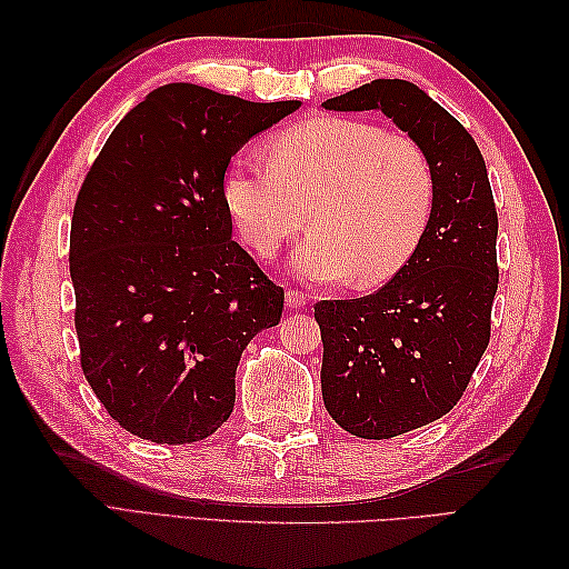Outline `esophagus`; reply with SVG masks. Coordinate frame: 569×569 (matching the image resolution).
<instances>
[{
    "label": "esophagus",
    "instance_id": "1",
    "mask_svg": "<svg viewBox=\"0 0 569 569\" xmlns=\"http://www.w3.org/2000/svg\"><path fill=\"white\" fill-rule=\"evenodd\" d=\"M310 300H312V296L300 293V291H296V288H291V291L286 293V306H288V308H296V310L306 308V306L310 303Z\"/></svg>",
    "mask_w": 569,
    "mask_h": 569
}]
</instances>
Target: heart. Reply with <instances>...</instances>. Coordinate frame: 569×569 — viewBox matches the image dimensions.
<instances>
[{
    "instance_id": "obj_1",
    "label": "heart",
    "mask_w": 569,
    "mask_h": 569,
    "mask_svg": "<svg viewBox=\"0 0 569 569\" xmlns=\"http://www.w3.org/2000/svg\"><path fill=\"white\" fill-rule=\"evenodd\" d=\"M266 153L237 156L222 186L227 212L261 257L303 229L306 208L316 232L296 251L300 278L373 286L413 257L435 202L418 141L365 119L312 117L278 131Z\"/></svg>"
}]
</instances>
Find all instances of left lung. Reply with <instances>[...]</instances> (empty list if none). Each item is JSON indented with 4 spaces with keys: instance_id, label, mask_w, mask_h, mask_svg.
I'll return each mask as SVG.
<instances>
[{
    "instance_id": "left-lung-1",
    "label": "left lung",
    "mask_w": 569,
    "mask_h": 569,
    "mask_svg": "<svg viewBox=\"0 0 569 569\" xmlns=\"http://www.w3.org/2000/svg\"><path fill=\"white\" fill-rule=\"evenodd\" d=\"M383 112L426 151L435 202L413 257L377 293L320 300L322 401L337 426L389 440L462 398L491 337L499 217L481 151L457 119L408 80H371L322 102Z\"/></svg>"
}]
</instances>
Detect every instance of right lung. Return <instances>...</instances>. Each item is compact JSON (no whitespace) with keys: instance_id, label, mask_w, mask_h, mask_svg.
Instances as JSON below:
<instances>
[{"instance_id":"right-lung-1","label":"right lung","mask_w":569,"mask_h":569,"mask_svg":"<svg viewBox=\"0 0 569 569\" xmlns=\"http://www.w3.org/2000/svg\"><path fill=\"white\" fill-rule=\"evenodd\" d=\"M173 82L139 102L84 176L70 222L80 365L119 426L198 442L234 408L247 345L281 322L283 288L232 239V156L296 112Z\"/></svg>"}]
</instances>
